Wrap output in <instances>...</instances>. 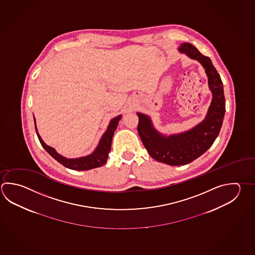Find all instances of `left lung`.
<instances>
[{
  "label": "left lung",
  "mask_w": 255,
  "mask_h": 255,
  "mask_svg": "<svg viewBox=\"0 0 255 255\" xmlns=\"http://www.w3.org/2000/svg\"><path fill=\"white\" fill-rule=\"evenodd\" d=\"M178 50L201 63L208 77L213 98L205 120L188 131L165 136L154 128L149 116L137 114L138 132L147 151L152 159L171 166L190 163L205 153L219 134L226 113L223 82L211 59L202 55L190 43L181 44Z\"/></svg>",
  "instance_id": "8db88e82"
}]
</instances>
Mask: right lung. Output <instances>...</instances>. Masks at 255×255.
Instances as JSON below:
<instances>
[{
  "label": "right lung",
  "mask_w": 255,
  "mask_h": 255,
  "mask_svg": "<svg viewBox=\"0 0 255 255\" xmlns=\"http://www.w3.org/2000/svg\"><path fill=\"white\" fill-rule=\"evenodd\" d=\"M121 117L122 116H117L116 118L111 120L110 124L107 127V130L102 136L99 144L96 147V149H95V151L93 153L87 155L86 157H81V158H77V159H67V158L61 156L60 154H58L52 147L46 144L38 132L35 118H34V123H35V129L37 131V135H38L40 144L42 145V147L46 149V151L51 157H53L54 159L58 161L59 163L62 164L63 166H65L66 168L74 169V170H88L92 168H99L106 163V160L108 159V155L110 152L113 136L115 133V130L117 128L118 123L121 120Z\"/></svg>",
  "instance_id": "add662e5"
}]
</instances>
